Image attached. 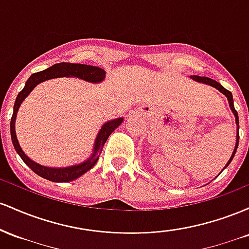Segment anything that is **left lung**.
<instances>
[{
	"label": "left lung",
	"instance_id": "1",
	"mask_svg": "<svg viewBox=\"0 0 249 249\" xmlns=\"http://www.w3.org/2000/svg\"><path fill=\"white\" fill-rule=\"evenodd\" d=\"M191 78H192L193 81H196V82L204 83V84L211 85V87L215 88L216 90H219L220 92L222 93V95H225L226 97H227L228 103H230V107H231V110H232V112L234 113V116H235V123H236V125H238V127H236V128H238V131H236V142H235V147H234V151H233L232 156H231L230 160H228L227 164H226V166L224 167V168H226V167L228 166V165L231 164V161H232V159L234 158V156H235L236 148H238V145H239V116H238V112H236L235 107H234V103H233V96H232V92H231V91H228V90H226V89H225L224 87H222V85L220 84V83L215 82V81H214V79L208 78V77H201V76H196V75H194V76H191Z\"/></svg>",
	"mask_w": 249,
	"mask_h": 249
}]
</instances>
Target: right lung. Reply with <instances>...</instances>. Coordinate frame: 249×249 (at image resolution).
Returning a JSON list of instances; mask_svg holds the SVG:
<instances>
[{"instance_id": "obj_1", "label": "right lung", "mask_w": 249, "mask_h": 249, "mask_svg": "<svg viewBox=\"0 0 249 249\" xmlns=\"http://www.w3.org/2000/svg\"><path fill=\"white\" fill-rule=\"evenodd\" d=\"M58 77H76V78L84 79V81L90 82V83H101L104 81L105 78V71L101 69L98 67H92V65H87V64H73V63H57V64L53 65V67L48 68V69L39 71V72L33 73L29 77L23 90L18 93L16 97L15 105H14V112L13 117H11L10 121V136L11 141H13V145L15 147L16 152L18 153V156L21 157V159L25 164L29 166L31 170L34 171L36 174H38L42 178L50 180V181L55 182H68L72 181L79 177L83 176L85 172H88L89 170H91L97 161H98L99 153L102 152L103 146H104L105 142L107 141L108 136L116 130L119 125L122 124L124 119L123 118H117L113 121L107 122L104 125L101 127L98 134H97V138L95 141V145H93V153L91 154L90 158L84 162H81L78 165H73V166H68V167H47L42 166V165L37 164V162L33 161L29 157L27 156L22 150V147L19 146L18 141H17L16 137V131H15V122H16V116L17 111H18L19 107H21L22 102L24 101L25 97L34 90V88L36 85H38L39 83L48 81L51 78H58Z\"/></svg>"}]
</instances>
